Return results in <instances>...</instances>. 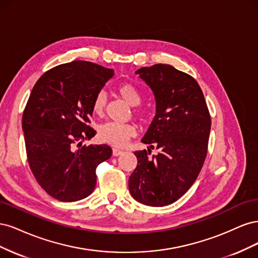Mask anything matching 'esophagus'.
Returning a JSON list of instances; mask_svg holds the SVG:
<instances>
[{"mask_svg":"<svg viewBox=\"0 0 258 258\" xmlns=\"http://www.w3.org/2000/svg\"><path fill=\"white\" fill-rule=\"evenodd\" d=\"M123 153V151L118 150V148H113V156H119Z\"/></svg>","mask_w":258,"mask_h":258,"instance_id":"34e87169","label":"esophagus"}]
</instances>
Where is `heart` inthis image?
<instances>
[{
    "label": "heart",
    "mask_w": 258,
    "mask_h": 258,
    "mask_svg": "<svg viewBox=\"0 0 258 258\" xmlns=\"http://www.w3.org/2000/svg\"><path fill=\"white\" fill-rule=\"evenodd\" d=\"M117 93L131 106L141 104L143 96L135 85L123 83L117 87ZM106 95L104 91L97 92L91 102V110L93 114L102 115L106 106ZM137 135V128L132 123H118L107 121L101 124L98 129V138L100 141L114 146H122L128 140Z\"/></svg>",
    "instance_id": "b5f03b06"
}]
</instances>
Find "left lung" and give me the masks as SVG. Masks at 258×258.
Returning a JSON list of instances; mask_svg holds the SVG:
<instances>
[{"label": "left lung", "mask_w": 258, "mask_h": 258, "mask_svg": "<svg viewBox=\"0 0 258 258\" xmlns=\"http://www.w3.org/2000/svg\"><path fill=\"white\" fill-rule=\"evenodd\" d=\"M150 86L156 115L142 139L159 150L135 152L138 165L129 177V191L145 206L173 204L190 188L208 152L211 117L196 80L169 64H154L136 72Z\"/></svg>", "instance_id": "left-lung-1"}]
</instances>
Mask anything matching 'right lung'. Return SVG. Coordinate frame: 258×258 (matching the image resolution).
<instances>
[{"label":"right lung","mask_w":258,"mask_h":258,"mask_svg":"<svg viewBox=\"0 0 258 258\" xmlns=\"http://www.w3.org/2000/svg\"><path fill=\"white\" fill-rule=\"evenodd\" d=\"M113 75L112 69L76 60L45 72L31 91L22 115L27 157L37 183L54 199L88 197L97 167L111 157L108 145L83 142L96 136L88 126L91 102Z\"/></svg>","instance_id":"add662e5"}]
</instances>
